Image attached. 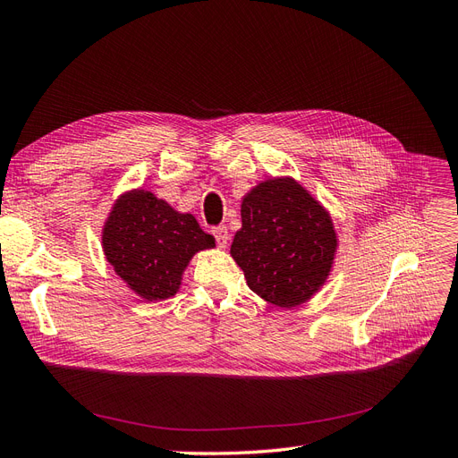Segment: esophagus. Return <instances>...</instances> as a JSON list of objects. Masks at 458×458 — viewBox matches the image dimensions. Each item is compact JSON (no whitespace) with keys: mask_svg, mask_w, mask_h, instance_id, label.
I'll return each mask as SVG.
<instances>
[{"mask_svg":"<svg viewBox=\"0 0 458 458\" xmlns=\"http://www.w3.org/2000/svg\"><path fill=\"white\" fill-rule=\"evenodd\" d=\"M212 234L216 237L219 248H225V246H227V241H229V231H227V227H224V225L214 227V229H212Z\"/></svg>","mask_w":458,"mask_h":458,"instance_id":"1","label":"esophagus"}]
</instances>
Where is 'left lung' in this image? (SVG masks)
<instances>
[{
	"label": "left lung",
	"instance_id": "obj_1",
	"mask_svg": "<svg viewBox=\"0 0 458 458\" xmlns=\"http://www.w3.org/2000/svg\"><path fill=\"white\" fill-rule=\"evenodd\" d=\"M241 217L231 256L252 293L281 310L310 301L338 250L327 208L294 177H271L246 192Z\"/></svg>",
	"mask_w": 458,
	"mask_h": 458
}]
</instances>
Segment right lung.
<instances>
[{"label": "right lung", "mask_w": 458, "mask_h": 458, "mask_svg": "<svg viewBox=\"0 0 458 458\" xmlns=\"http://www.w3.org/2000/svg\"><path fill=\"white\" fill-rule=\"evenodd\" d=\"M103 252L114 273L145 301L175 296L197 252L216 246L192 214H182L155 192H122L103 225Z\"/></svg>", "instance_id": "1"}]
</instances>
